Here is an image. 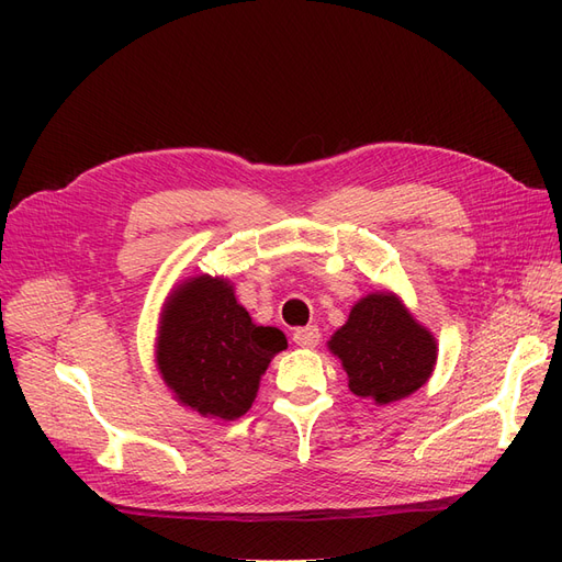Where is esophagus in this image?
Wrapping results in <instances>:
<instances>
[{"mask_svg": "<svg viewBox=\"0 0 562 562\" xmlns=\"http://www.w3.org/2000/svg\"><path fill=\"white\" fill-rule=\"evenodd\" d=\"M293 342L304 349H314L321 342V330L316 326H304L293 333Z\"/></svg>", "mask_w": 562, "mask_h": 562, "instance_id": "obj_1", "label": "esophagus"}]
</instances>
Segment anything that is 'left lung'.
Listing matches in <instances>:
<instances>
[{"instance_id": "1", "label": "left lung", "mask_w": 562, "mask_h": 562, "mask_svg": "<svg viewBox=\"0 0 562 562\" xmlns=\"http://www.w3.org/2000/svg\"><path fill=\"white\" fill-rule=\"evenodd\" d=\"M342 363L349 389L375 405L407 398L429 382L438 342L391 291H375L353 304L342 328L328 339Z\"/></svg>"}]
</instances>
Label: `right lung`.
Masks as SVG:
<instances>
[{
    "instance_id": "1",
    "label": "right lung",
    "mask_w": 562,
    "mask_h": 562,
    "mask_svg": "<svg viewBox=\"0 0 562 562\" xmlns=\"http://www.w3.org/2000/svg\"><path fill=\"white\" fill-rule=\"evenodd\" d=\"M288 347L279 328L258 326L225 277L194 274L168 293L155 361L173 398L209 419H239L258 396L271 359Z\"/></svg>"
}]
</instances>
